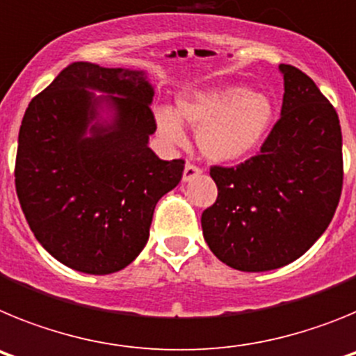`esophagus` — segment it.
Instances as JSON below:
<instances>
[{
  "label": "esophagus",
  "instance_id": "obj_1",
  "mask_svg": "<svg viewBox=\"0 0 356 356\" xmlns=\"http://www.w3.org/2000/svg\"><path fill=\"white\" fill-rule=\"evenodd\" d=\"M201 175V169L197 168V165H194V163H187L184 169V176H181V180H184V184H187V181H191L193 178H196V176Z\"/></svg>",
  "mask_w": 356,
  "mask_h": 356
}]
</instances>
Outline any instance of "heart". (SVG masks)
I'll list each match as a JSON object with an SVG mask.
<instances>
[{
    "label": "heart",
    "mask_w": 356,
    "mask_h": 356,
    "mask_svg": "<svg viewBox=\"0 0 356 356\" xmlns=\"http://www.w3.org/2000/svg\"><path fill=\"white\" fill-rule=\"evenodd\" d=\"M153 115L162 140L184 144L185 122L197 130L201 155L210 162L229 163L251 155L262 144L273 124L275 106L266 94L232 83L181 92L175 110L159 106Z\"/></svg>",
    "instance_id": "b5f03b06"
}]
</instances>
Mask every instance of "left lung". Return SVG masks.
I'll list each match as a JSON object with an SVG mask.
<instances>
[{
    "label": "left lung",
    "instance_id": "1",
    "mask_svg": "<svg viewBox=\"0 0 356 356\" xmlns=\"http://www.w3.org/2000/svg\"><path fill=\"white\" fill-rule=\"evenodd\" d=\"M284 103L259 155L213 165L217 200L201 216L210 251L246 273L300 259L325 234L342 191L339 115L312 78L280 64Z\"/></svg>",
    "mask_w": 356,
    "mask_h": 356
}]
</instances>
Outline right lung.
<instances>
[{
	"instance_id": "add662e5",
	"label": "right lung",
	"mask_w": 356,
	"mask_h": 356,
	"mask_svg": "<svg viewBox=\"0 0 356 356\" xmlns=\"http://www.w3.org/2000/svg\"><path fill=\"white\" fill-rule=\"evenodd\" d=\"M153 96L144 69L74 62L24 112L19 203L44 250L74 271L110 275L134 262L156 203L180 184L184 160L147 146Z\"/></svg>"
}]
</instances>
